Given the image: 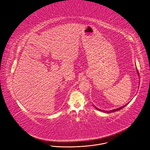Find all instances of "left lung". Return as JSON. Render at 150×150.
I'll use <instances>...</instances> for the list:
<instances>
[{
  "instance_id": "obj_1",
  "label": "left lung",
  "mask_w": 150,
  "mask_h": 150,
  "mask_svg": "<svg viewBox=\"0 0 150 150\" xmlns=\"http://www.w3.org/2000/svg\"><path fill=\"white\" fill-rule=\"evenodd\" d=\"M137 73H138V75H139V72H138V71L137 70ZM129 103H127V104H126V105H125L122 106H121L120 108H117V109H113V110H109V111H105V110H101V109H98L96 107H95V108L98 110H100V111H102V112H105V113H112V112H115V111H118V110H121V109H122L123 108H124L125 106H126L127 105V104H128Z\"/></svg>"
}]
</instances>
